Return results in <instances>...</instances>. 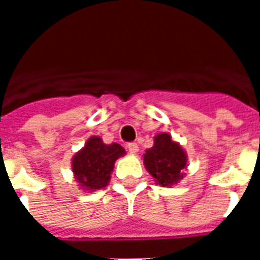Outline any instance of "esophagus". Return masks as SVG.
<instances>
[{
  "label": "esophagus",
  "instance_id": "34e87169",
  "mask_svg": "<svg viewBox=\"0 0 260 260\" xmlns=\"http://www.w3.org/2000/svg\"><path fill=\"white\" fill-rule=\"evenodd\" d=\"M127 150H128V152L133 153V155H135V153L139 151V147H138L137 143H134V142H133V143L127 144Z\"/></svg>",
  "mask_w": 260,
  "mask_h": 260
}]
</instances>
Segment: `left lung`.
Returning <instances> with one entry per match:
<instances>
[{
	"label": "left lung",
	"mask_w": 260,
	"mask_h": 260,
	"mask_svg": "<svg viewBox=\"0 0 260 260\" xmlns=\"http://www.w3.org/2000/svg\"><path fill=\"white\" fill-rule=\"evenodd\" d=\"M143 162L148 173L157 185L173 186L185 177L187 155L180 143L172 141L167 133H160L153 138V146L143 155Z\"/></svg>",
	"instance_id": "1"
}]
</instances>
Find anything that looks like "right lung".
I'll use <instances>...</instances> for the list:
<instances>
[{"instance_id": "add662e5", "label": "right lung", "mask_w": 260, "mask_h": 260, "mask_svg": "<svg viewBox=\"0 0 260 260\" xmlns=\"http://www.w3.org/2000/svg\"><path fill=\"white\" fill-rule=\"evenodd\" d=\"M123 155L126 152L119 144H105L100 137L88 138L71 160V169L80 189L91 192L107 187L114 162Z\"/></svg>"}]
</instances>
